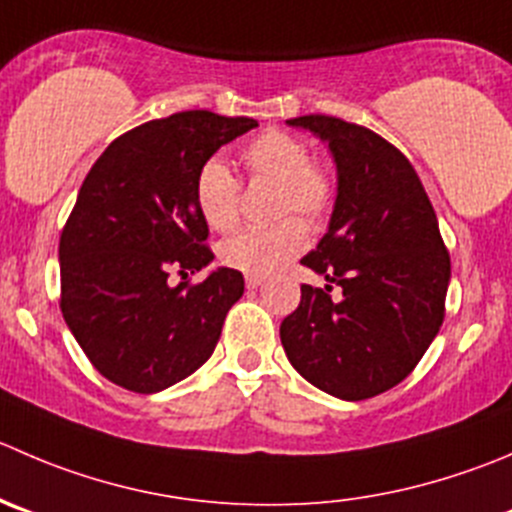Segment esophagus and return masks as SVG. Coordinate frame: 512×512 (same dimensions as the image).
Here are the masks:
<instances>
[{
	"label": "esophagus",
	"instance_id": "obj_1",
	"mask_svg": "<svg viewBox=\"0 0 512 512\" xmlns=\"http://www.w3.org/2000/svg\"><path fill=\"white\" fill-rule=\"evenodd\" d=\"M262 282H265V277H260V275H247V277H245L247 290H257V287H260Z\"/></svg>",
	"mask_w": 512,
	"mask_h": 512
}]
</instances>
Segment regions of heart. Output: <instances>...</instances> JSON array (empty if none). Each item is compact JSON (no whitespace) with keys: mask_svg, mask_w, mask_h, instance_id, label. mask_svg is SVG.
<instances>
[{"mask_svg":"<svg viewBox=\"0 0 512 512\" xmlns=\"http://www.w3.org/2000/svg\"><path fill=\"white\" fill-rule=\"evenodd\" d=\"M245 170L257 180L277 185L275 215H300L317 225L335 200V177L310 160L305 140L282 130H270L247 142L240 152ZM195 205L207 227L225 232L235 227L240 212V182L222 160H207L195 177ZM307 245L300 220H282L270 227H247L220 245V260L245 275H270Z\"/></svg>","mask_w":512,"mask_h":512,"instance_id":"1","label":"heart"}]
</instances>
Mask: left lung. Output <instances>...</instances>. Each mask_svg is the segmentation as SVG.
Here are the masks:
<instances>
[{"label":"left lung","instance_id":"obj_1","mask_svg":"<svg viewBox=\"0 0 512 512\" xmlns=\"http://www.w3.org/2000/svg\"><path fill=\"white\" fill-rule=\"evenodd\" d=\"M287 124L325 142L337 195L327 232L300 260L327 285H302L282 347L322 393L375 398L413 372L443 325L450 257L438 217L408 157L372 130L325 114Z\"/></svg>","mask_w":512,"mask_h":512}]
</instances>
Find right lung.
I'll return each mask as SVG.
<instances>
[{
    "label": "right lung",
    "instance_id": "obj_1",
    "mask_svg": "<svg viewBox=\"0 0 512 512\" xmlns=\"http://www.w3.org/2000/svg\"><path fill=\"white\" fill-rule=\"evenodd\" d=\"M250 117L177 112L117 137L84 177L59 240L62 315L94 367L114 385L152 395L205 365L245 277L217 267L195 205L200 167ZM183 275L180 286L166 277Z\"/></svg>",
    "mask_w": 512,
    "mask_h": 512
}]
</instances>
